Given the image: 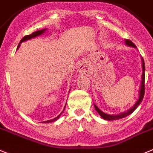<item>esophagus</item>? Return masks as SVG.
<instances>
[{
	"label": "esophagus",
	"mask_w": 153,
	"mask_h": 153,
	"mask_svg": "<svg viewBox=\"0 0 153 153\" xmlns=\"http://www.w3.org/2000/svg\"><path fill=\"white\" fill-rule=\"evenodd\" d=\"M89 71V67L86 63H81L79 64L78 66V73L82 74H86Z\"/></svg>",
	"instance_id": "34e87169"
}]
</instances>
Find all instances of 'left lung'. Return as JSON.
I'll return each mask as SVG.
<instances>
[{"mask_svg":"<svg viewBox=\"0 0 153 153\" xmlns=\"http://www.w3.org/2000/svg\"><path fill=\"white\" fill-rule=\"evenodd\" d=\"M125 44L127 45V46L132 47V48H135V49H137L135 44H134L131 41L128 40V39H125ZM141 61H142V77H141L142 78V79H141L142 80H141L140 87H139V97H138V99H137L136 102L134 104L133 106H131V108H129L128 110L121 112V113L117 114H106V113L103 112L101 110H100V109L97 108V106L96 104H94L95 110H96L97 112L100 114V117H102L103 119L107 120V121H114V120H118V119H121V118H123V117H127V116H128L129 114H131V113H132V112L134 111H135V109L139 106V105H140L145 94V70H146V69H145L144 59H143V58H142V57H141Z\"/></svg>","mask_w":153,"mask_h":153,"instance_id":"obj_1","label":"left lung"}]
</instances>
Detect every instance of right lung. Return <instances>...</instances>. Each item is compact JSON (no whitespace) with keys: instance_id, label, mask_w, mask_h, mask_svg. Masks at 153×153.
<instances>
[{"instance_id":"obj_1","label":"right lung","mask_w":153,"mask_h":153,"mask_svg":"<svg viewBox=\"0 0 153 153\" xmlns=\"http://www.w3.org/2000/svg\"><path fill=\"white\" fill-rule=\"evenodd\" d=\"M46 30H47V28H43V29H42V30H39V31H36V32H33V33H32V35H28V36H25L24 38H23V39H22V40H21L20 43L18 44V48H17V49H18V48L20 47L21 43L24 42L28 41V40H30V39H34V38L38 37V36H41V35H42V34H44L45 32H46ZM70 90H71V89H70ZM65 108H66V105H65V107H64V108H63V110H62V111L61 112L60 114H59V115L57 116V117H55V118H53V119L48 120V121H43V122H42V123H50V122H53V121H57V120H58L59 118V117H60V116H61V114H62V112L64 111V110H65Z\"/></svg>"}]
</instances>
